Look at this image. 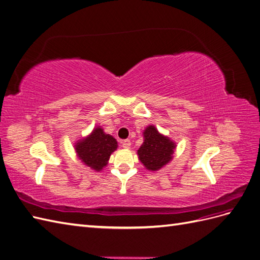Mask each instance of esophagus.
<instances>
[{"mask_svg":"<svg viewBox=\"0 0 260 260\" xmlns=\"http://www.w3.org/2000/svg\"><path fill=\"white\" fill-rule=\"evenodd\" d=\"M121 146L123 147V148H130V146H131V142H130V140H122L121 141Z\"/></svg>","mask_w":260,"mask_h":260,"instance_id":"34e87169","label":"esophagus"}]
</instances>
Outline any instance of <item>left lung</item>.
I'll return each instance as SVG.
<instances>
[{"label": "left lung", "mask_w": 260, "mask_h": 260, "mask_svg": "<svg viewBox=\"0 0 260 260\" xmlns=\"http://www.w3.org/2000/svg\"><path fill=\"white\" fill-rule=\"evenodd\" d=\"M143 137L144 141L138 149V155L147 170H159L174 158L176 143L168 137L162 136L154 125H148Z\"/></svg>", "instance_id": "8db88e82"}]
</instances>
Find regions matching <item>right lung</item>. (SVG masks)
I'll use <instances>...</instances> for the list:
<instances>
[{"label":"right lung","mask_w":260,"mask_h":260,"mask_svg":"<svg viewBox=\"0 0 260 260\" xmlns=\"http://www.w3.org/2000/svg\"><path fill=\"white\" fill-rule=\"evenodd\" d=\"M117 147L116 139L100 127L94 128L88 137L79 140L75 145L79 159L95 171H101L106 166L109 157Z\"/></svg>","instance_id":"1"}]
</instances>
